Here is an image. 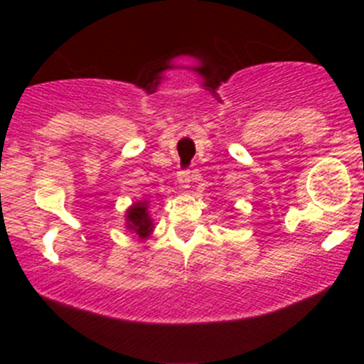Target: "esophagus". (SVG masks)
I'll use <instances>...</instances> for the list:
<instances>
[{
  "label": "esophagus",
  "mask_w": 364,
  "mask_h": 364,
  "mask_svg": "<svg viewBox=\"0 0 364 364\" xmlns=\"http://www.w3.org/2000/svg\"><path fill=\"white\" fill-rule=\"evenodd\" d=\"M192 181H193V176L190 171H183L178 174V185L181 186V188H190Z\"/></svg>",
  "instance_id": "34e87169"
}]
</instances>
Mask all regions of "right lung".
I'll return each mask as SVG.
<instances>
[{
  "instance_id": "right-lung-1",
  "label": "right lung",
  "mask_w": 364,
  "mask_h": 364,
  "mask_svg": "<svg viewBox=\"0 0 364 364\" xmlns=\"http://www.w3.org/2000/svg\"><path fill=\"white\" fill-rule=\"evenodd\" d=\"M148 205L149 200H139L127 211V229L137 234L141 240H146L153 232V220L149 216Z\"/></svg>"
}]
</instances>
